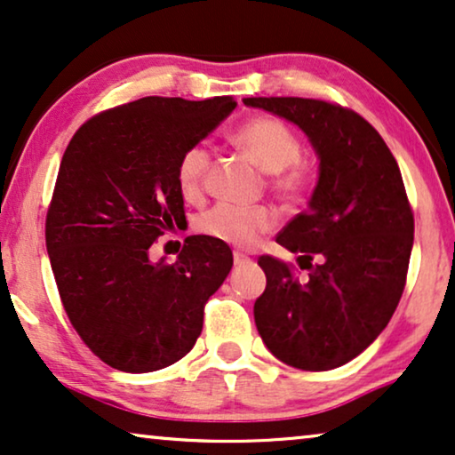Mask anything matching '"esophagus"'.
<instances>
[{"label":"esophagus","mask_w":455,"mask_h":455,"mask_svg":"<svg viewBox=\"0 0 455 455\" xmlns=\"http://www.w3.org/2000/svg\"><path fill=\"white\" fill-rule=\"evenodd\" d=\"M248 260H251V257H248V254H244V252H234V263H235V265L248 263Z\"/></svg>","instance_id":"esophagus-1"}]
</instances>
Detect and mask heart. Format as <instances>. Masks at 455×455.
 <instances>
[{"label": "heart", "instance_id": "obj_1", "mask_svg": "<svg viewBox=\"0 0 455 455\" xmlns=\"http://www.w3.org/2000/svg\"><path fill=\"white\" fill-rule=\"evenodd\" d=\"M234 142L251 155L254 164L271 172V190L285 203H296L307 195L313 184V170L300 159L302 142L288 124L271 116H259L235 130ZM211 151L207 142L186 147L176 165V182L184 198L196 201L204 192ZM275 211L265 204L257 207H234L220 203L196 217L198 234L221 244L251 248L260 235L275 228Z\"/></svg>", "mask_w": 455, "mask_h": 455}]
</instances>
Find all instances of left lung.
I'll return each instance as SVG.
<instances>
[{"mask_svg": "<svg viewBox=\"0 0 455 455\" xmlns=\"http://www.w3.org/2000/svg\"><path fill=\"white\" fill-rule=\"evenodd\" d=\"M244 103L298 124L321 159L308 209L275 238L300 252L307 277L263 254L267 288L254 302V323L282 363L338 369L387 327L406 285L414 213L400 167L381 134L344 105L302 97H248Z\"/></svg>", "mask_w": 455, "mask_h": 455, "instance_id": "1", "label": "left lung"}]
</instances>
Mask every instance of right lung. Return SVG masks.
<instances>
[{"label":"right lung","mask_w":455,"mask_h":455,"mask_svg":"<svg viewBox=\"0 0 455 455\" xmlns=\"http://www.w3.org/2000/svg\"><path fill=\"white\" fill-rule=\"evenodd\" d=\"M235 108L232 97H145L92 116L61 157L45 244L68 319L111 369L151 372L192 350L204 304L232 269L228 244L186 238L176 263L148 260L186 221L176 165Z\"/></svg>","instance_id":"obj_1"}]
</instances>
